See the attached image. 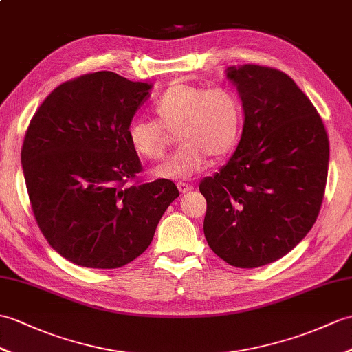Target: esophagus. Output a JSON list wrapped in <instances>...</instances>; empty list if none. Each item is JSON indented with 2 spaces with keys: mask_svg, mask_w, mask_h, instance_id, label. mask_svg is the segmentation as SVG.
Here are the masks:
<instances>
[{
  "mask_svg": "<svg viewBox=\"0 0 352 352\" xmlns=\"http://www.w3.org/2000/svg\"><path fill=\"white\" fill-rule=\"evenodd\" d=\"M177 186H178V190L182 193H187V192H190L193 189V186L189 184V183H186V182H179Z\"/></svg>",
  "mask_w": 352,
  "mask_h": 352,
  "instance_id": "esophagus-1",
  "label": "esophagus"
}]
</instances>
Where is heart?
<instances>
[{
	"mask_svg": "<svg viewBox=\"0 0 352 352\" xmlns=\"http://www.w3.org/2000/svg\"><path fill=\"white\" fill-rule=\"evenodd\" d=\"M157 121L133 120L127 139L139 157L159 160L166 150L168 132H175L179 146L156 166L157 178L187 179L206 168L210 156L232 153L243 130V104L232 89H207L187 82H174L153 103Z\"/></svg>",
	"mask_w": 352,
	"mask_h": 352,
	"instance_id": "heart-1",
	"label": "heart"
}]
</instances>
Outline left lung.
I'll list each match as a JSON object with an SVG mask.
<instances>
[{
    "instance_id": "obj_1",
    "label": "left lung",
    "mask_w": 352,
    "mask_h": 352,
    "mask_svg": "<svg viewBox=\"0 0 352 352\" xmlns=\"http://www.w3.org/2000/svg\"><path fill=\"white\" fill-rule=\"evenodd\" d=\"M244 126L235 153L199 190L207 199L204 234L225 263L255 268L287 255L320 213L329 136L320 113L283 72L232 65Z\"/></svg>"
}]
</instances>
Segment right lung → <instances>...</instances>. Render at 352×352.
<instances>
[{"label": "right lung", "mask_w": 352, "mask_h": 352, "mask_svg": "<svg viewBox=\"0 0 352 352\" xmlns=\"http://www.w3.org/2000/svg\"><path fill=\"white\" fill-rule=\"evenodd\" d=\"M151 87L88 73L56 87L30 122L21 162L31 207L47 243L73 264L132 263L179 196L165 178L124 186L142 169L127 126Z\"/></svg>", "instance_id": "obj_1"}]
</instances>
